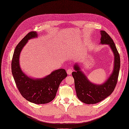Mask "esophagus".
<instances>
[{
    "instance_id": "34e87169",
    "label": "esophagus",
    "mask_w": 129,
    "mask_h": 129,
    "mask_svg": "<svg viewBox=\"0 0 129 129\" xmlns=\"http://www.w3.org/2000/svg\"><path fill=\"white\" fill-rule=\"evenodd\" d=\"M72 72V70L71 69H70H70H68L67 70V74H69V75L71 74Z\"/></svg>"
}]
</instances>
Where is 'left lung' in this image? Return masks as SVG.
<instances>
[{"label":"left lung","instance_id":"obj_1","mask_svg":"<svg viewBox=\"0 0 129 129\" xmlns=\"http://www.w3.org/2000/svg\"><path fill=\"white\" fill-rule=\"evenodd\" d=\"M100 32V43L102 45H108L114 55L113 70L109 77L102 84H94L87 78L77 64L74 65L75 71L72 73L77 98L83 103L88 104H96L110 96L115 88L119 74L120 56L116 46L112 39L105 31Z\"/></svg>","mask_w":129,"mask_h":129}]
</instances>
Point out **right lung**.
I'll return each mask as SVG.
<instances>
[{"label": "right lung", "instance_id": "add662e5", "mask_svg": "<svg viewBox=\"0 0 129 129\" xmlns=\"http://www.w3.org/2000/svg\"><path fill=\"white\" fill-rule=\"evenodd\" d=\"M37 36L36 31L30 32L16 46L12 61V72L21 95L30 102L40 104L49 103L55 98L60 83L67 74L65 69H60L44 78L35 79L23 72L19 63L20 53L28 40Z\"/></svg>", "mask_w": 129, "mask_h": 129}]
</instances>
